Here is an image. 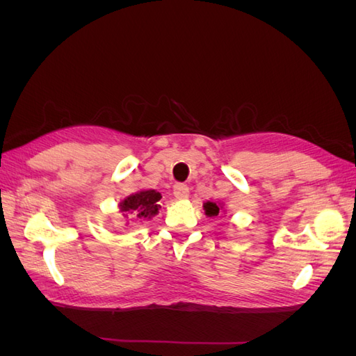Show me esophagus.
I'll use <instances>...</instances> for the list:
<instances>
[{
  "label": "esophagus",
  "instance_id": "obj_1",
  "mask_svg": "<svg viewBox=\"0 0 356 356\" xmlns=\"http://www.w3.org/2000/svg\"><path fill=\"white\" fill-rule=\"evenodd\" d=\"M188 187L186 184H175L174 186V196L179 200L188 197Z\"/></svg>",
  "mask_w": 356,
  "mask_h": 356
}]
</instances>
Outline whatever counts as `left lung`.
I'll list each match as a JSON object with an SVG mask.
<instances>
[{"label":"left lung","mask_w":356,"mask_h":356,"mask_svg":"<svg viewBox=\"0 0 356 356\" xmlns=\"http://www.w3.org/2000/svg\"><path fill=\"white\" fill-rule=\"evenodd\" d=\"M203 209L204 213L208 215V217H217V215L221 212L222 207L220 203H215V202H207L203 204Z\"/></svg>","instance_id":"1"}]
</instances>
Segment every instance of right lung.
Here are the masks:
<instances>
[{"mask_svg":"<svg viewBox=\"0 0 356 356\" xmlns=\"http://www.w3.org/2000/svg\"><path fill=\"white\" fill-rule=\"evenodd\" d=\"M161 199L160 193L156 190H143L135 195L127 196L120 202L118 208L123 212L124 217H138V218H152L159 213L160 204L157 203Z\"/></svg>","mask_w":356,"mask_h":356,"instance_id":"right-lung-1","label":"right lung"}]
</instances>
